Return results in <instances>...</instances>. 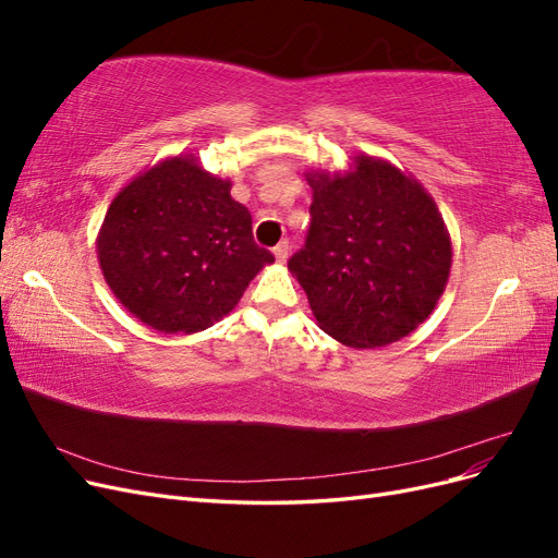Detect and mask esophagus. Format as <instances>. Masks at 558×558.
Segmentation results:
<instances>
[{
	"label": "esophagus",
	"instance_id": "obj_1",
	"mask_svg": "<svg viewBox=\"0 0 558 558\" xmlns=\"http://www.w3.org/2000/svg\"><path fill=\"white\" fill-rule=\"evenodd\" d=\"M272 251H275V258H277L279 263H283L286 258H289V242L281 240Z\"/></svg>",
	"mask_w": 558,
	"mask_h": 558
}]
</instances>
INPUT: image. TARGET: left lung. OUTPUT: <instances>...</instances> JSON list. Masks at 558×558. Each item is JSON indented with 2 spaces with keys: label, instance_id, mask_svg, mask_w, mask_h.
I'll return each mask as SVG.
<instances>
[{
  "label": "left lung",
  "instance_id": "left-lung-1",
  "mask_svg": "<svg viewBox=\"0 0 558 558\" xmlns=\"http://www.w3.org/2000/svg\"><path fill=\"white\" fill-rule=\"evenodd\" d=\"M305 246L289 269L337 342L375 349L424 324L451 267L433 197L398 167L367 156L347 174H314Z\"/></svg>",
  "mask_w": 558,
  "mask_h": 558
}]
</instances>
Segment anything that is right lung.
<instances>
[{"label":"right lung","mask_w":558,"mask_h":558,"mask_svg":"<svg viewBox=\"0 0 558 558\" xmlns=\"http://www.w3.org/2000/svg\"><path fill=\"white\" fill-rule=\"evenodd\" d=\"M230 185L193 158H172L113 197L97 238L99 267L146 326L185 335L214 326L275 260L253 242L251 214Z\"/></svg>","instance_id":"obj_1"}]
</instances>
